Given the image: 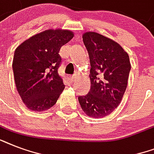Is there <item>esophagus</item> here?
<instances>
[{"label": "esophagus", "instance_id": "1", "mask_svg": "<svg viewBox=\"0 0 154 154\" xmlns=\"http://www.w3.org/2000/svg\"><path fill=\"white\" fill-rule=\"evenodd\" d=\"M69 79L72 81V82H75L76 79H77V75H72V76H70Z\"/></svg>", "mask_w": 154, "mask_h": 154}]
</instances>
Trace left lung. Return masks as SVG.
Returning a JSON list of instances; mask_svg holds the SVG:
<instances>
[{
    "label": "left lung",
    "mask_w": 154,
    "mask_h": 154,
    "mask_svg": "<svg viewBox=\"0 0 154 154\" xmlns=\"http://www.w3.org/2000/svg\"><path fill=\"white\" fill-rule=\"evenodd\" d=\"M90 60L89 94L78 97L85 113L93 118L110 114L119 105L127 88L131 64L117 42L95 32L82 35Z\"/></svg>",
    "instance_id": "1"
}]
</instances>
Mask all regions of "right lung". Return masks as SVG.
Segmentation results:
<instances>
[{
  "mask_svg": "<svg viewBox=\"0 0 154 154\" xmlns=\"http://www.w3.org/2000/svg\"><path fill=\"white\" fill-rule=\"evenodd\" d=\"M73 37L70 30L50 29L33 35L16 49L13 60L16 87L31 111L53 107L65 89L57 72L61 62L59 51Z\"/></svg>",
  "mask_w": 154,
  "mask_h": 154,
  "instance_id": "add662e5",
  "label": "right lung"
}]
</instances>
